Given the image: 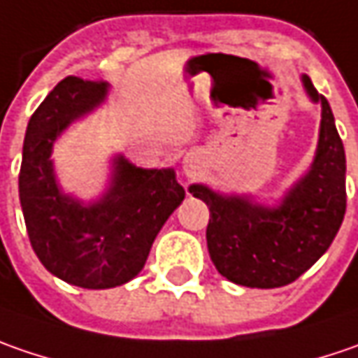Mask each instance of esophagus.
Masks as SVG:
<instances>
[{
  "instance_id": "34e87169",
  "label": "esophagus",
  "mask_w": 358,
  "mask_h": 358,
  "mask_svg": "<svg viewBox=\"0 0 358 358\" xmlns=\"http://www.w3.org/2000/svg\"><path fill=\"white\" fill-rule=\"evenodd\" d=\"M182 170H184V174H186L188 178L198 176V174L202 172V160H200V156H196V154H186V156H184V162H182Z\"/></svg>"
}]
</instances>
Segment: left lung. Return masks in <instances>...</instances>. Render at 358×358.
Here are the masks:
<instances>
[{"instance_id": "obj_1", "label": "left lung", "mask_w": 358, "mask_h": 358, "mask_svg": "<svg viewBox=\"0 0 358 358\" xmlns=\"http://www.w3.org/2000/svg\"><path fill=\"white\" fill-rule=\"evenodd\" d=\"M303 87L320 103V130L315 160L278 204H260L255 196L222 194L192 184L190 194L210 210L206 242L216 271L234 285L278 288L294 282L334 241L347 210L345 148L324 96L308 76Z\"/></svg>"}]
</instances>
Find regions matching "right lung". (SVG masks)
<instances>
[{
    "mask_svg": "<svg viewBox=\"0 0 358 358\" xmlns=\"http://www.w3.org/2000/svg\"><path fill=\"white\" fill-rule=\"evenodd\" d=\"M106 82L66 78L27 124L20 170V202L34 252L64 282L80 288L126 285L144 268L152 242L184 200L174 168H138L112 160L106 192L84 202L55 178L52 150L73 122L108 98Z\"/></svg>",
    "mask_w": 358,
    "mask_h": 358,
    "instance_id": "1",
    "label": "right lung"
}]
</instances>
